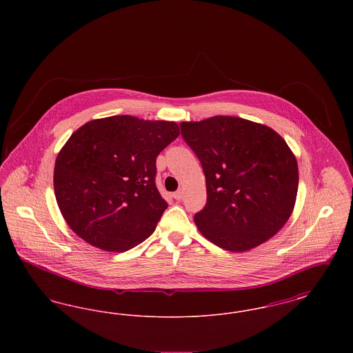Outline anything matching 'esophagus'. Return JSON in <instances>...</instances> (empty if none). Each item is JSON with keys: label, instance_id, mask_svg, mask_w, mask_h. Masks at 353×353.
<instances>
[{"label": "esophagus", "instance_id": "34e87169", "mask_svg": "<svg viewBox=\"0 0 353 353\" xmlns=\"http://www.w3.org/2000/svg\"><path fill=\"white\" fill-rule=\"evenodd\" d=\"M183 197H184V190H183V189H180V190H177V192L173 193V199L177 200V201L183 200Z\"/></svg>", "mask_w": 353, "mask_h": 353}]
</instances>
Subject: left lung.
<instances>
[{
    "label": "left lung",
    "instance_id": "8db88e82",
    "mask_svg": "<svg viewBox=\"0 0 353 353\" xmlns=\"http://www.w3.org/2000/svg\"><path fill=\"white\" fill-rule=\"evenodd\" d=\"M180 127L206 180V205L194 216L200 233L234 252L276 234L292 214L299 183L285 139L265 124L223 115Z\"/></svg>",
    "mask_w": 353,
    "mask_h": 353
}]
</instances>
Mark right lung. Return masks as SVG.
I'll list each match as a JSON object with an SVG mask.
<instances>
[{
	"label": "right lung",
	"instance_id": "right-lung-1",
	"mask_svg": "<svg viewBox=\"0 0 353 353\" xmlns=\"http://www.w3.org/2000/svg\"><path fill=\"white\" fill-rule=\"evenodd\" d=\"M177 123L117 115L87 121L54 167V192L70 229L105 252H123L154 232L168 203L159 193L156 157Z\"/></svg>",
	"mask_w": 353,
	"mask_h": 353
}]
</instances>
